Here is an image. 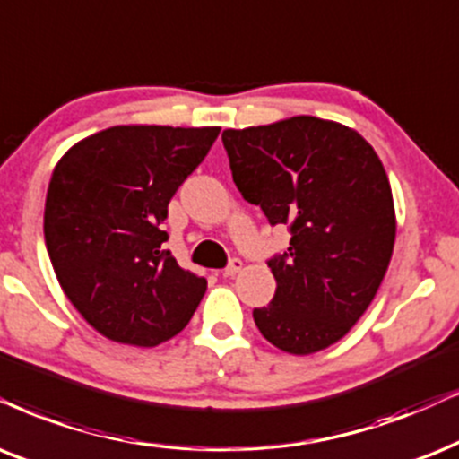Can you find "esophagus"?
<instances>
[{"label":"esophagus","instance_id":"obj_1","mask_svg":"<svg viewBox=\"0 0 459 459\" xmlns=\"http://www.w3.org/2000/svg\"><path fill=\"white\" fill-rule=\"evenodd\" d=\"M241 266H243L241 258H230V263L226 264V269H224V277H235L237 273L241 271Z\"/></svg>","mask_w":459,"mask_h":459}]
</instances>
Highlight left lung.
Returning a JSON list of instances; mask_svg holds the SVG:
<instances>
[{
	"instance_id": "left-lung-1",
	"label": "left lung",
	"mask_w": 459,
	"mask_h": 459,
	"mask_svg": "<svg viewBox=\"0 0 459 459\" xmlns=\"http://www.w3.org/2000/svg\"><path fill=\"white\" fill-rule=\"evenodd\" d=\"M222 143L243 199L292 235L266 260L277 288L254 309L258 330L297 356L336 343L375 299L396 239L379 156L356 131L313 116L226 129Z\"/></svg>"
}]
</instances>
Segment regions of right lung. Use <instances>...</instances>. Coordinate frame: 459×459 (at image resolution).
Instances as JSON below:
<instances>
[{"label": "right lung", "mask_w": 459, "mask_h": 459, "mask_svg": "<svg viewBox=\"0 0 459 459\" xmlns=\"http://www.w3.org/2000/svg\"><path fill=\"white\" fill-rule=\"evenodd\" d=\"M218 133L112 126L75 143L52 171L44 210L52 269L84 320L116 343L171 339L205 294V277L162 247V222Z\"/></svg>", "instance_id": "1"}]
</instances>
